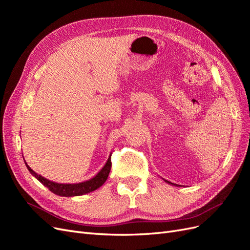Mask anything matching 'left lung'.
Instances as JSON below:
<instances>
[{
    "instance_id": "obj_1",
    "label": "left lung",
    "mask_w": 250,
    "mask_h": 250,
    "mask_svg": "<svg viewBox=\"0 0 250 250\" xmlns=\"http://www.w3.org/2000/svg\"><path fill=\"white\" fill-rule=\"evenodd\" d=\"M166 181H167V183H169V181H168V180H166ZM169 184H171V185H174V184H172V183H169Z\"/></svg>"
}]
</instances>
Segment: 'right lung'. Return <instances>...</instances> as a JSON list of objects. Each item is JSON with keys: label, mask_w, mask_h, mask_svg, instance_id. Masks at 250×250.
<instances>
[{"label": "right lung", "mask_w": 250, "mask_h": 250, "mask_svg": "<svg viewBox=\"0 0 250 250\" xmlns=\"http://www.w3.org/2000/svg\"><path fill=\"white\" fill-rule=\"evenodd\" d=\"M110 157H111V154L109 155L108 160H107L106 164H105L104 167L101 169V171L98 173L95 177H93L89 180L83 181V183H79V184H57V183H54V181H51L47 178L42 177V175H39V174L35 173L31 168L29 167L26 162H25V164L27 166V169L30 171V173H31L35 178L39 179L44 187H47L51 192H53L58 196L73 197V196H80V195H84V194L93 192V191L97 190L98 188H100L105 183V181H106V179L109 175L110 168H111Z\"/></svg>", "instance_id": "1"}]
</instances>
